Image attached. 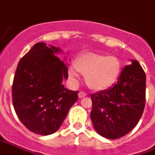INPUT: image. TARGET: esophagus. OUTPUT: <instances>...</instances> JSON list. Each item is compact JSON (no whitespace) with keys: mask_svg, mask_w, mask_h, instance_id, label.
I'll return each mask as SVG.
<instances>
[{"mask_svg":"<svg viewBox=\"0 0 155 155\" xmlns=\"http://www.w3.org/2000/svg\"><path fill=\"white\" fill-rule=\"evenodd\" d=\"M87 96V93H86L85 91H80L78 92V97L80 98H82V97H86Z\"/></svg>","mask_w":155,"mask_h":155,"instance_id":"34e87169","label":"esophagus"}]
</instances>
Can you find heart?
I'll list each match as a JSON object with an SVG mask.
<instances>
[{"mask_svg":"<svg viewBox=\"0 0 155 155\" xmlns=\"http://www.w3.org/2000/svg\"><path fill=\"white\" fill-rule=\"evenodd\" d=\"M120 71V61L113 56L97 54H84L77 58L75 66L68 68L72 79L78 78L79 73L85 74V80L89 87L101 91L114 84Z\"/></svg>","mask_w":155,"mask_h":155,"instance_id":"obj_1","label":"heart"}]
</instances>
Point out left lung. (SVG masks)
Returning <instances> with one entry per match:
<instances>
[{
	"instance_id": "left-lung-1",
	"label": "left lung",
	"mask_w": 155,
	"mask_h": 155,
	"mask_svg": "<svg viewBox=\"0 0 155 155\" xmlns=\"http://www.w3.org/2000/svg\"><path fill=\"white\" fill-rule=\"evenodd\" d=\"M131 62L113 87L91 95V121L98 134L107 139L127 135L144 112L146 76L138 61Z\"/></svg>"
}]
</instances>
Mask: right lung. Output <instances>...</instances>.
Returning <instances> with one entry per match:
<instances>
[{"mask_svg":"<svg viewBox=\"0 0 155 155\" xmlns=\"http://www.w3.org/2000/svg\"><path fill=\"white\" fill-rule=\"evenodd\" d=\"M59 48L38 43L21 58L12 84L15 113L30 131L51 135L59 129L69 109L78 101V91L62 84L68 78L66 64L54 54Z\"/></svg>","mask_w":155,"mask_h":155,"instance_id":"right-lung-1","label":"right lung"}]
</instances>
